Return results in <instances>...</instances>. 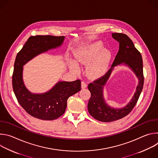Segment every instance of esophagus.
Wrapping results in <instances>:
<instances>
[{
	"label": "esophagus",
	"instance_id": "34e87169",
	"mask_svg": "<svg viewBox=\"0 0 158 158\" xmlns=\"http://www.w3.org/2000/svg\"><path fill=\"white\" fill-rule=\"evenodd\" d=\"M86 87H87L86 83H85V82H84V81H82V82H81V87H82V89H84V88H85Z\"/></svg>",
	"mask_w": 158,
	"mask_h": 158
}]
</instances>
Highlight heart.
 <instances>
[{
    "label": "heart",
    "instance_id": "1",
    "mask_svg": "<svg viewBox=\"0 0 158 158\" xmlns=\"http://www.w3.org/2000/svg\"><path fill=\"white\" fill-rule=\"evenodd\" d=\"M103 49V44L98 41L80 51L77 54L79 62L84 65L89 64L87 68V74L89 77H101L107 71L112 58V53L109 50ZM71 68L74 71L79 70L76 63L71 64Z\"/></svg>",
    "mask_w": 158,
    "mask_h": 158
}]
</instances>
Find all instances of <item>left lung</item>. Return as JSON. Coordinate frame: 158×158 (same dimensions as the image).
I'll list each match as a JSON object with an SVG mask.
<instances>
[{"instance_id":"left-lung-1","label":"left lung","mask_w":158,"mask_h":158,"mask_svg":"<svg viewBox=\"0 0 158 158\" xmlns=\"http://www.w3.org/2000/svg\"><path fill=\"white\" fill-rule=\"evenodd\" d=\"M112 36L119 43V49L111 68L102 77L88 85V89L91 94L87 105L88 111L94 119L102 122L116 121L130 113L138 102L144 84L143 64L141 53L135 48L132 41L127 35L112 33ZM118 64H124L129 67L138 77L139 82L136 92L128 104L122 108L116 109L106 103L103 90L114 67Z\"/></svg>"}]
</instances>
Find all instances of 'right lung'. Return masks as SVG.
Here are the masks:
<instances>
[{
  "label": "right lung",
  "instance_id": "obj_1",
  "mask_svg": "<svg viewBox=\"0 0 158 158\" xmlns=\"http://www.w3.org/2000/svg\"><path fill=\"white\" fill-rule=\"evenodd\" d=\"M64 39V36H31L16 56L12 75L14 92L20 105L35 118L51 121L59 118L65 112L68 98L81 89L80 80L59 81L48 92L34 94L24 83L23 65L35 56L60 47Z\"/></svg>",
  "mask_w": 158,
  "mask_h": 158
}]
</instances>
